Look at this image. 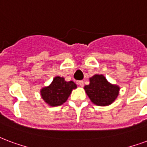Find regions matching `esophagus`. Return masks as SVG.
Segmentation results:
<instances>
[{
  "mask_svg": "<svg viewBox=\"0 0 147 147\" xmlns=\"http://www.w3.org/2000/svg\"><path fill=\"white\" fill-rule=\"evenodd\" d=\"M78 84L79 85V86H84V82H83V81H79V82H78Z\"/></svg>",
  "mask_w": 147,
  "mask_h": 147,
  "instance_id": "1",
  "label": "esophagus"
}]
</instances>
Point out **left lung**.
I'll return each instance as SVG.
<instances>
[{
    "mask_svg": "<svg viewBox=\"0 0 147 147\" xmlns=\"http://www.w3.org/2000/svg\"><path fill=\"white\" fill-rule=\"evenodd\" d=\"M85 91L93 104L107 106L118 97L120 88L107 81L103 75H95L90 78V84L85 86Z\"/></svg>",
    "mask_w": 147,
    "mask_h": 147,
    "instance_id": "1",
    "label": "left lung"
}]
</instances>
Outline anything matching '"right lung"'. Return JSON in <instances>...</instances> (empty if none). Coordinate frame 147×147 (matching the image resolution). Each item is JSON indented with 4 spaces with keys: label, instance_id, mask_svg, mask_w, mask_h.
Masks as SVG:
<instances>
[{
    "label": "right lung",
    "instance_id": "obj_1",
    "mask_svg": "<svg viewBox=\"0 0 147 147\" xmlns=\"http://www.w3.org/2000/svg\"><path fill=\"white\" fill-rule=\"evenodd\" d=\"M76 87V84L72 81L67 82L65 78L56 76L50 86L40 90V94L42 99L48 105L57 107L64 104L68 100L72 90Z\"/></svg>",
    "mask_w": 147,
    "mask_h": 147
}]
</instances>
